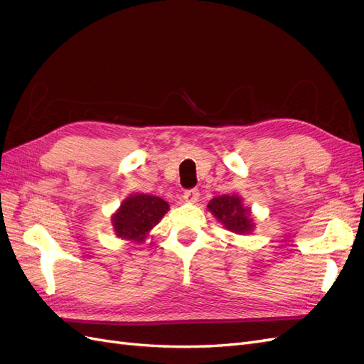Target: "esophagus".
Masks as SVG:
<instances>
[{
    "label": "esophagus",
    "instance_id": "esophagus-1",
    "mask_svg": "<svg viewBox=\"0 0 364 364\" xmlns=\"http://www.w3.org/2000/svg\"><path fill=\"white\" fill-rule=\"evenodd\" d=\"M199 196H200V193H199V190H197V188L185 190V193H183V199H185L186 202H191V203H194V202L199 200Z\"/></svg>",
    "mask_w": 364,
    "mask_h": 364
}]
</instances>
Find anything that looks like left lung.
I'll return each instance as SVG.
<instances>
[{"label":"left lung","instance_id":"8db88e82","mask_svg":"<svg viewBox=\"0 0 364 364\" xmlns=\"http://www.w3.org/2000/svg\"><path fill=\"white\" fill-rule=\"evenodd\" d=\"M209 211L225 225L226 229L237 234H245L253 228L249 211L241 205L237 196H218L209 202Z\"/></svg>","mask_w":364,"mask_h":364}]
</instances>
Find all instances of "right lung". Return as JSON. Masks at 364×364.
Returning <instances> with one entry per match:
<instances>
[{
  "label": "right lung",
  "instance_id": "add662e5",
  "mask_svg": "<svg viewBox=\"0 0 364 364\" xmlns=\"http://www.w3.org/2000/svg\"><path fill=\"white\" fill-rule=\"evenodd\" d=\"M167 211L168 203L161 197L150 194L130 196L112 218L115 232L118 237L139 241Z\"/></svg>",
  "mask_w": 364,
  "mask_h": 364
}]
</instances>
